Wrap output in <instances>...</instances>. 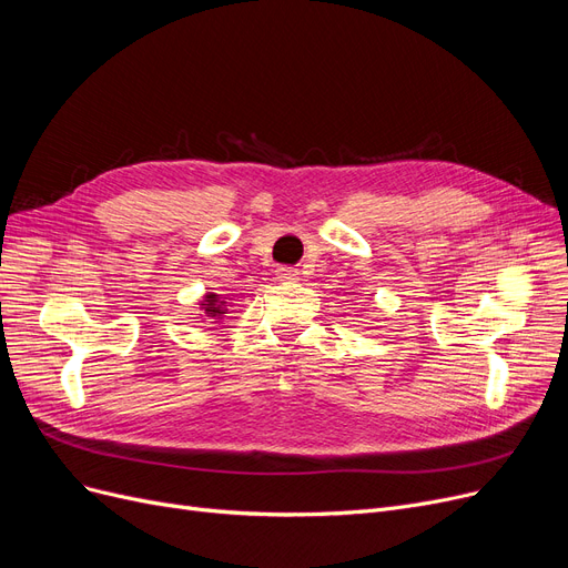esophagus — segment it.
I'll return each instance as SVG.
<instances>
[{
    "label": "esophagus",
    "instance_id": "34e87169",
    "mask_svg": "<svg viewBox=\"0 0 568 568\" xmlns=\"http://www.w3.org/2000/svg\"><path fill=\"white\" fill-rule=\"evenodd\" d=\"M277 275H280V280H288V282H293V280H298V275H301V270L298 267H280L277 270Z\"/></svg>",
    "mask_w": 568,
    "mask_h": 568
}]
</instances>
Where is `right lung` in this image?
<instances>
[{
    "label": "right lung",
    "mask_w": 568,
    "mask_h": 568,
    "mask_svg": "<svg viewBox=\"0 0 568 568\" xmlns=\"http://www.w3.org/2000/svg\"><path fill=\"white\" fill-rule=\"evenodd\" d=\"M205 312L210 314V316H217V314H224L220 307H217V301H214V295H207V301H205Z\"/></svg>",
    "instance_id": "add662e5"
}]
</instances>
